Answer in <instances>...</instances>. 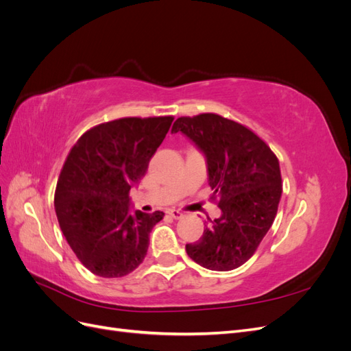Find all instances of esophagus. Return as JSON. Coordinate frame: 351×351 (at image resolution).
Masks as SVG:
<instances>
[{
	"label": "esophagus",
	"mask_w": 351,
	"mask_h": 351,
	"mask_svg": "<svg viewBox=\"0 0 351 351\" xmlns=\"http://www.w3.org/2000/svg\"><path fill=\"white\" fill-rule=\"evenodd\" d=\"M167 214H168L169 217H171V218H174V219H180V218L183 217L182 212H180V210H176V209H168V210H167Z\"/></svg>",
	"instance_id": "obj_1"
}]
</instances>
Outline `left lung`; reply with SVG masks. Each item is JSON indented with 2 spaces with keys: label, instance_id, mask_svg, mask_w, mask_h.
<instances>
[{
  "label": "left lung",
  "instance_id": "obj_1",
  "mask_svg": "<svg viewBox=\"0 0 351 351\" xmlns=\"http://www.w3.org/2000/svg\"><path fill=\"white\" fill-rule=\"evenodd\" d=\"M183 133L205 155L208 183L221 215L186 252L200 267L231 271L249 261L271 228L282 193L277 156L247 127L218 114L180 117Z\"/></svg>",
  "mask_w": 351,
  "mask_h": 351
}]
</instances>
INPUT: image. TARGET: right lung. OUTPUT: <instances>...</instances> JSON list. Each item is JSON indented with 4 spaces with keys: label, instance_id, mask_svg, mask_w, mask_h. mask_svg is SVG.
<instances>
[{
    "label": "right lung",
    "instance_id": "add662e5",
    "mask_svg": "<svg viewBox=\"0 0 351 351\" xmlns=\"http://www.w3.org/2000/svg\"><path fill=\"white\" fill-rule=\"evenodd\" d=\"M173 117H127L82 134L62 165L54 206L60 228L92 274L119 278L143 262L164 212L130 209L129 192L147 171Z\"/></svg>",
    "mask_w": 351,
    "mask_h": 351
}]
</instances>
